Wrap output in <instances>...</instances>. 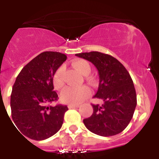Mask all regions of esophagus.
I'll return each instance as SVG.
<instances>
[{
  "instance_id": "34e87169",
  "label": "esophagus",
  "mask_w": 159,
  "mask_h": 159,
  "mask_svg": "<svg viewBox=\"0 0 159 159\" xmlns=\"http://www.w3.org/2000/svg\"><path fill=\"white\" fill-rule=\"evenodd\" d=\"M68 107L69 108H77V107H79V105H77V104H69L68 105Z\"/></svg>"
}]
</instances>
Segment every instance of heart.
<instances>
[{
	"instance_id": "1",
	"label": "heart",
	"mask_w": 159,
	"mask_h": 159,
	"mask_svg": "<svg viewBox=\"0 0 159 159\" xmlns=\"http://www.w3.org/2000/svg\"><path fill=\"white\" fill-rule=\"evenodd\" d=\"M72 65L77 71L83 75H87L90 72V65L86 60L77 59L72 62ZM64 67L61 66L54 73L52 78L53 86L56 89L60 90L64 86L63 80ZM90 94V88L86 86L81 87H67L62 91L61 94V101L65 103L70 104H79L87 98Z\"/></svg>"
}]
</instances>
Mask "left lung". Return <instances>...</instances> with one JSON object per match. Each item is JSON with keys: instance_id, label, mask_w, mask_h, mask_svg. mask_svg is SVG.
<instances>
[{"instance_id": "8db88e82", "label": "left lung", "mask_w": 159, "mask_h": 159, "mask_svg": "<svg viewBox=\"0 0 159 159\" xmlns=\"http://www.w3.org/2000/svg\"><path fill=\"white\" fill-rule=\"evenodd\" d=\"M75 56L96 67L99 84L94 97L103 101L102 105L92 104L93 114L84 119V125L90 132L102 137L121 133L131 121L137 106L136 90L129 72L110 55L90 52Z\"/></svg>"}]
</instances>
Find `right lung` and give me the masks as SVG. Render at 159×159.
<instances>
[{
	"label": "right lung",
	"instance_id": "obj_1",
	"mask_svg": "<svg viewBox=\"0 0 159 159\" xmlns=\"http://www.w3.org/2000/svg\"><path fill=\"white\" fill-rule=\"evenodd\" d=\"M66 59V55L57 52H42L16 78L10 98L12 119L18 130L30 139H47L62 126L68 107L49 104L58 99L57 92L53 91L52 78Z\"/></svg>",
	"mask_w": 159,
	"mask_h": 159
}]
</instances>
